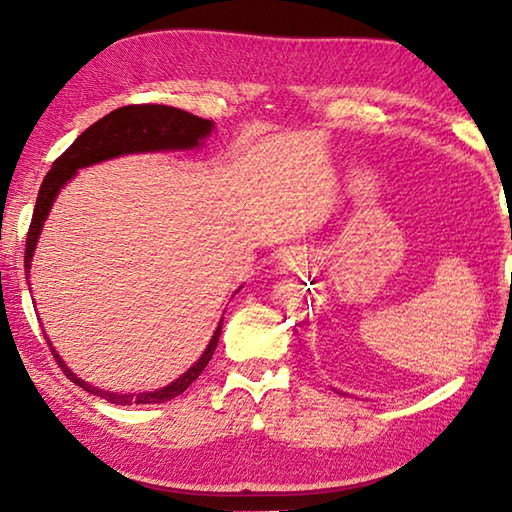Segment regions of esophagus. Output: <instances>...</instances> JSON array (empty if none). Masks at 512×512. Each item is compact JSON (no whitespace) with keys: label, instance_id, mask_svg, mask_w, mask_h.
<instances>
[{"label":"esophagus","instance_id":"34e87169","mask_svg":"<svg viewBox=\"0 0 512 512\" xmlns=\"http://www.w3.org/2000/svg\"><path fill=\"white\" fill-rule=\"evenodd\" d=\"M307 266V253L302 248H291L284 250L277 259V271L280 273H289V271H300V268Z\"/></svg>","mask_w":512,"mask_h":512}]
</instances>
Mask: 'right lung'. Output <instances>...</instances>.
Listing matches in <instances>:
<instances>
[{"label": "right lung", "instance_id": "1", "mask_svg": "<svg viewBox=\"0 0 512 512\" xmlns=\"http://www.w3.org/2000/svg\"><path fill=\"white\" fill-rule=\"evenodd\" d=\"M212 128H214V121L210 119H201L192 115V112L180 110V108L158 106V103L124 106V108L112 110L110 115L101 117L99 121H94L88 131L76 137L74 144L60 155V158L54 162V167L49 169L45 180H42L36 210H33L31 228L27 235V248H24V271H27V277L31 273L33 250L38 246L42 225L47 221L51 205H54L60 189L67 185V180H72L76 176V171L83 167H90V164L119 158V155H128V153L198 149L205 137L212 133ZM221 325L223 320H219V327L214 329V336L210 339V343H207L201 359H198L194 366L185 372V375H180L176 381H171L169 386L158 388V391H149V393H110V391H103V388L92 386L88 381L76 377L74 372L65 366V361L58 357V352L54 350L51 341L47 343H49L51 354H54L58 361V366L63 368L65 377L72 379L76 386L83 388V391L103 397V400H108L110 404H121V406L160 404V402L173 400V397H178L180 393H185L187 386L192 384L194 379H198V375L205 370V366L210 363L212 354L216 350V345H219Z\"/></svg>", "mask_w": 512, "mask_h": 512}]
</instances>
